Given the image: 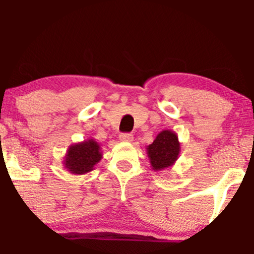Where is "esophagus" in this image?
<instances>
[{"instance_id": "34e87169", "label": "esophagus", "mask_w": 254, "mask_h": 254, "mask_svg": "<svg viewBox=\"0 0 254 254\" xmlns=\"http://www.w3.org/2000/svg\"><path fill=\"white\" fill-rule=\"evenodd\" d=\"M119 138H121V141H124V142H131L133 139V136L132 133H129V132H123L119 135Z\"/></svg>"}]
</instances>
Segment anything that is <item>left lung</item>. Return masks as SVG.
<instances>
[{
    "label": "left lung",
    "mask_w": 254,
    "mask_h": 254,
    "mask_svg": "<svg viewBox=\"0 0 254 254\" xmlns=\"http://www.w3.org/2000/svg\"><path fill=\"white\" fill-rule=\"evenodd\" d=\"M179 141L173 131L164 130L160 132L153 143L147 148L153 170H164L173 165L179 155Z\"/></svg>",
    "instance_id": "1"
}]
</instances>
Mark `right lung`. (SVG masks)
I'll list each match as a JSON object with an SVG mask.
<instances>
[{"label":"right lung","instance_id":"1","mask_svg":"<svg viewBox=\"0 0 254 254\" xmlns=\"http://www.w3.org/2000/svg\"><path fill=\"white\" fill-rule=\"evenodd\" d=\"M100 159V145L93 139H89L82 143L71 145L66 154L64 165L71 173L83 174L92 171Z\"/></svg>","mask_w":254,"mask_h":254}]
</instances>
